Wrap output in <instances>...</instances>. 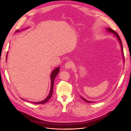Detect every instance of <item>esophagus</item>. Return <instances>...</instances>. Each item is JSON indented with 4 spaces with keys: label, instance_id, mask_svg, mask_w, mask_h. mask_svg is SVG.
<instances>
[{
    "label": "esophagus",
    "instance_id": "34e87169",
    "mask_svg": "<svg viewBox=\"0 0 131 131\" xmlns=\"http://www.w3.org/2000/svg\"><path fill=\"white\" fill-rule=\"evenodd\" d=\"M73 63H72V62L71 61H68L67 62L66 64H65V68L67 69H71L72 67H73Z\"/></svg>",
    "mask_w": 131,
    "mask_h": 131
}]
</instances>
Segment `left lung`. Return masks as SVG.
<instances>
[{"instance_id":"1","label":"left lung","mask_w":131,"mask_h":131,"mask_svg":"<svg viewBox=\"0 0 131 131\" xmlns=\"http://www.w3.org/2000/svg\"><path fill=\"white\" fill-rule=\"evenodd\" d=\"M107 30L109 31L110 32H111V33H113V34L116 36V37H117L118 38V39H119V41H120V42L121 47V49H122V53H123V48H122V43L121 39V38H120V36H119V34H118L117 32H115L114 30H112V29H111V28H107ZM81 98H82V99H83L85 101H86V102H87V103H92L91 101H88V100H86L85 99H84V98H83V97H81Z\"/></svg>"}]
</instances>
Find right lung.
I'll use <instances>...</instances> for the list:
<instances>
[{
	"label": "right lung",
	"mask_w": 131,
	"mask_h": 131,
	"mask_svg": "<svg viewBox=\"0 0 131 131\" xmlns=\"http://www.w3.org/2000/svg\"><path fill=\"white\" fill-rule=\"evenodd\" d=\"M19 31V30H17L16 32H18ZM7 55L6 56V60H7ZM59 67H58L57 68H56L51 73V76H50V79H51V88H50V93L49 94V95L48 96V97L44 100H43L42 101H41V102H38V103H34V104H45L46 103H47V101L49 100V99H50V98H51L52 95V92H53V83H54V80L56 77V76L57 75V74L59 73V71H60V69H59ZM24 100V99H23Z\"/></svg>",
	"instance_id": "right-lung-1"
}]
</instances>
